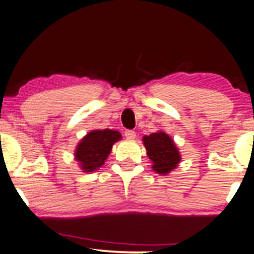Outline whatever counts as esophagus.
Here are the masks:
<instances>
[{
	"label": "esophagus",
	"mask_w": 254,
	"mask_h": 254,
	"mask_svg": "<svg viewBox=\"0 0 254 254\" xmlns=\"http://www.w3.org/2000/svg\"><path fill=\"white\" fill-rule=\"evenodd\" d=\"M124 136L127 138V139H134L136 138V132L133 130H125Z\"/></svg>",
	"instance_id": "esophagus-1"
}]
</instances>
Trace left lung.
<instances>
[{"mask_svg": "<svg viewBox=\"0 0 254 254\" xmlns=\"http://www.w3.org/2000/svg\"><path fill=\"white\" fill-rule=\"evenodd\" d=\"M148 159L152 161V168L159 174H167L177 168L180 162V153L173 140L165 132L151 133L143 138Z\"/></svg>", "mask_w": 254, "mask_h": 254, "instance_id": "1", "label": "left lung"}]
</instances>
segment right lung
Returning a JSON list of instances; mask_svg holds the SVG:
<instances>
[{
	"label": "right lung",
	"mask_w": 254,
	"mask_h": 254,
	"mask_svg": "<svg viewBox=\"0 0 254 254\" xmlns=\"http://www.w3.org/2000/svg\"><path fill=\"white\" fill-rule=\"evenodd\" d=\"M122 138L118 131L110 129L94 130L77 145L75 158L84 172H94L107 160L111 147Z\"/></svg>",
	"instance_id": "obj_1"
}]
</instances>
